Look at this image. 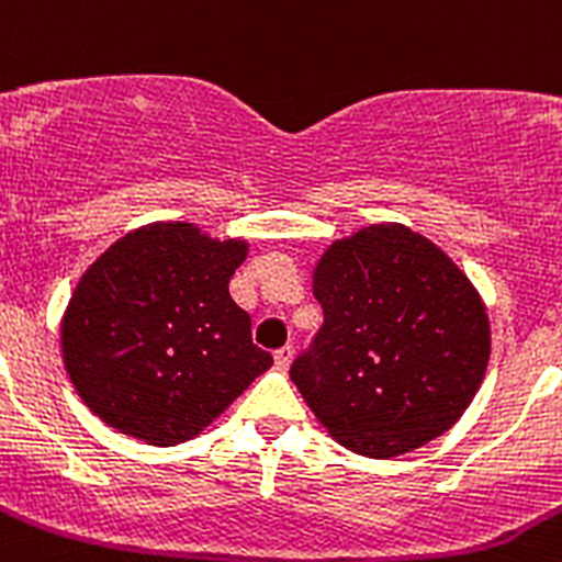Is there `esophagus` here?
Returning <instances> with one entry per match:
<instances>
[{
    "instance_id": "1",
    "label": "esophagus",
    "mask_w": 562,
    "mask_h": 562,
    "mask_svg": "<svg viewBox=\"0 0 562 562\" xmlns=\"http://www.w3.org/2000/svg\"><path fill=\"white\" fill-rule=\"evenodd\" d=\"M291 360H293V349H291V346H282V349H277V352H274L277 369L285 371L288 366H291Z\"/></svg>"
}]
</instances>
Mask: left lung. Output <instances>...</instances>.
<instances>
[{"label": "left lung", "mask_w": 562, "mask_h": 562, "mask_svg": "<svg viewBox=\"0 0 562 562\" xmlns=\"http://www.w3.org/2000/svg\"><path fill=\"white\" fill-rule=\"evenodd\" d=\"M313 296L324 324L291 380L340 447L400 458L458 424L485 380L491 324L447 251L371 224L327 246Z\"/></svg>", "instance_id": "obj_1"}]
</instances>
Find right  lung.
Listing matches in <instances>:
<instances>
[{"mask_svg":"<svg viewBox=\"0 0 562 562\" xmlns=\"http://www.w3.org/2000/svg\"><path fill=\"white\" fill-rule=\"evenodd\" d=\"M249 244L188 222L133 229L88 266L60 322L71 385L108 427L177 447L274 360L229 296Z\"/></svg>","mask_w":562,"mask_h":562,"instance_id":"obj_1","label":"right lung"}]
</instances>
